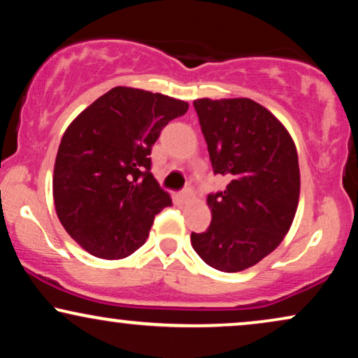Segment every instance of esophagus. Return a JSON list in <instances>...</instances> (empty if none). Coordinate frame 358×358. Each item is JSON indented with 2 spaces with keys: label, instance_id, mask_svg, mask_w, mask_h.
<instances>
[{
  "label": "esophagus",
  "instance_id": "1",
  "mask_svg": "<svg viewBox=\"0 0 358 358\" xmlns=\"http://www.w3.org/2000/svg\"><path fill=\"white\" fill-rule=\"evenodd\" d=\"M189 194H192V189H189V188L183 189V192H180L178 194H176V200H178L180 203L188 201V200H189Z\"/></svg>",
  "mask_w": 358,
  "mask_h": 358
}]
</instances>
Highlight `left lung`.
<instances>
[{
    "instance_id": "obj_1",
    "label": "left lung",
    "mask_w": 358,
    "mask_h": 358,
    "mask_svg": "<svg viewBox=\"0 0 358 358\" xmlns=\"http://www.w3.org/2000/svg\"><path fill=\"white\" fill-rule=\"evenodd\" d=\"M215 175L229 180L208 194L211 224L192 233V246L211 268L238 273L279 246L296 216L301 192L294 140L251 99L193 102Z\"/></svg>"
}]
</instances>
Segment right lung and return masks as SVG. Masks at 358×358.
<instances>
[{
    "instance_id": "1",
    "label": "right lung",
    "mask_w": 358,
    "mask_h": 358,
    "mask_svg": "<svg viewBox=\"0 0 358 358\" xmlns=\"http://www.w3.org/2000/svg\"><path fill=\"white\" fill-rule=\"evenodd\" d=\"M187 110L188 102L164 94L114 87L67 127L54 164V205L69 236L92 256H130L171 205L148 155L162 129Z\"/></svg>"
}]
</instances>
